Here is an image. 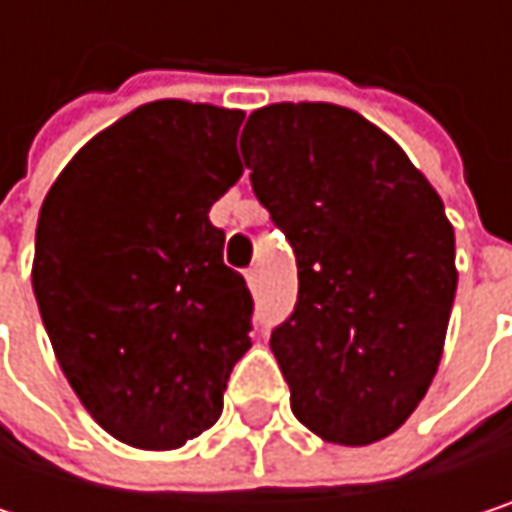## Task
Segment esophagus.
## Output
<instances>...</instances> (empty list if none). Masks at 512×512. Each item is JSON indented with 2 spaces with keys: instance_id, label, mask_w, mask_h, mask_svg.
Instances as JSON below:
<instances>
[{
  "instance_id": "34e87169",
  "label": "esophagus",
  "mask_w": 512,
  "mask_h": 512,
  "mask_svg": "<svg viewBox=\"0 0 512 512\" xmlns=\"http://www.w3.org/2000/svg\"><path fill=\"white\" fill-rule=\"evenodd\" d=\"M246 281H249V290H252V293L260 290V269H257V266L246 269Z\"/></svg>"
}]
</instances>
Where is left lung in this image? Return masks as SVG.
Returning a JSON list of instances; mask_svg holds the SVG:
<instances>
[{
  "label": "left lung",
  "mask_w": 512,
  "mask_h": 512,
  "mask_svg": "<svg viewBox=\"0 0 512 512\" xmlns=\"http://www.w3.org/2000/svg\"><path fill=\"white\" fill-rule=\"evenodd\" d=\"M240 151L299 266L293 314L269 338L293 415L335 445L391 436L436 376L457 293L439 192L332 103L257 109Z\"/></svg>",
  "instance_id": "obj_1"
}]
</instances>
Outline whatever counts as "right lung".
<instances>
[{
    "instance_id": "right-lung-1",
    "label": "right lung",
    "mask_w": 512,
    "mask_h": 512,
    "mask_svg": "<svg viewBox=\"0 0 512 512\" xmlns=\"http://www.w3.org/2000/svg\"><path fill=\"white\" fill-rule=\"evenodd\" d=\"M243 112L156 100L91 139L44 198L32 287L55 358L118 442L210 430L252 347V293L210 207L243 174Z\"/></svg>"
}]
</instances>
